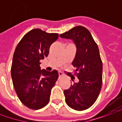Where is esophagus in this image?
<instances>
[{"label":"esophagus","instance_id":"esophagus-1","mask_svg":"<svg viewBox=\"0 0 122 122\" xmlns=\"http://www.w3.org/2000/svg\"><path fill=\"white\" fill-rule=\"evenodd\" d=\"M58 74H59V77L60 78L62 77H64V74L62 73V72H59Z\"/></svg>","mask_w":122,"mask_h":122}]
</instances>
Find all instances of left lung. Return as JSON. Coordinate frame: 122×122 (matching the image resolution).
I'll return each instance as SVG.
<instances>
[{
  "mask_svg": "<svg viewBox=\"0 0 122 122\" xmlns=\"http://www.w3.org/2000/svg\"><path fill=\"white\" fill-rule=\"evenodd\" d=\"M60 36L73 40L77 47L72 64L79 82L64 91L66 103L75 110H86L95 102L102 87V62L99 49L90 31L83 26H75Z\"/></svg>",
  "mask_w": 122,
  "mask_h": 122,
  "instance_id": "left-lung-1",
  "label": "left lung"
}]
</instances>
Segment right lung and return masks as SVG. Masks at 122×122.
<instances>
[{
	"label": "right lung",
	"instance_id": "add662e5",
	"mask_svg": "<svg viewBox=\"0 0 122 122\" xmlns=\"http://www.w3.org/2000/svg\"><path fill=\"white\" fill-rule=\"evenodd\" d=\"M58 38V33L33 29L23 36L14 51L11 69L13 84L19 99L29 109L38 110L49 102L58 73L41 70L40 60L47 57L51 45Z\"/></svg>",
	"mask_w": 122,
	"mask_h": 122
}]
</instances>
